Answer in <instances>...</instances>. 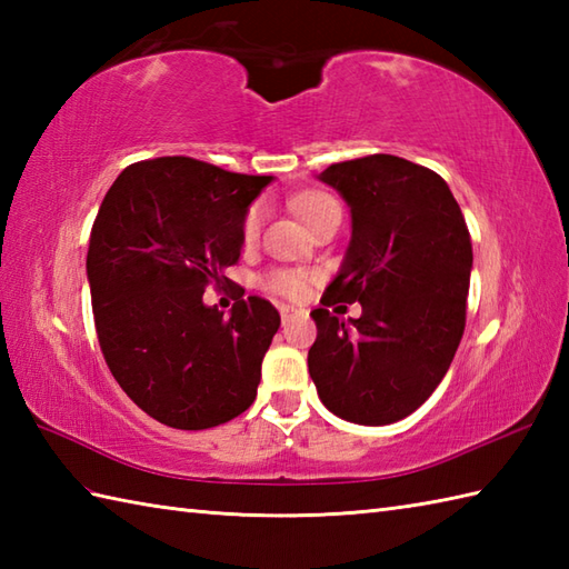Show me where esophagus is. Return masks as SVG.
I'll list each match as a JSON object with an SVG mask.
<instances>
[{
	"mask_svg": "<svg viewBox=\"0 0 569 569\" xmlns=\"http://www.w3.org/2000/svg\"><path fill=\"white\" fill-rule=\"evenodd\" d=\"M278 312H281V320H283V325L288 322V320H291L293 316H296V308H291V306H278Z\"/></svg>",
	"mask_w": 569,
	"mask_h": 569,
	"instance_id": "esophagus-1",
	"label": "esophagus"
}]
</instances>
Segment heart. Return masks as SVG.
<instances>
[{
  "label": "heart",
  "mask_w": 569,
  "mask_h": 569,
  "mask_svg": "<svg viewBox=\"0 0 569 569\" xmlns=\"http://www.w3.org/2000/svg\"><path fill=\"white\" fill-rule=\"evenodd\" d=\"M293 204H296L298 214L306 220V224H312L318 217H322L332 208H340L337 200H332L330 196H322V192H308V196H298L293 200ZM261 224H263V208L257 202V204H251L244 214V220H241V241H244L247 247L259 239ZM259 283L263 291L296 300L306 291L308 273L296 271V269H271L259 278Z\"/></svg>",
  "instance_id": "heart-1"
}]
</instances>
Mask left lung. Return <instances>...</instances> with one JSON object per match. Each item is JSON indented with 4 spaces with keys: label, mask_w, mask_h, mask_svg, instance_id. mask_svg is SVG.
Segmentation results:
<instances>
[{
    "label": "left lung",
    "mask_w": 569,
    "mask_h": 569,
    "mask_svg": "<svg viewBox=\"0 0 569 569\" xmlns=\"http://www.w3.org/2000/svg\"><path fill=\"white\" fill-rule=\"evenodd\" d=\"M322 183L352 210V241L308 352L320 401L337 418L389 426L413 413L450 369L467 322L471 239L445 180L391 153L332 163ZM361 302L345 326L327 310Z\"/></svg>",
    "instance_id": "obj_1"
}]
</instances>
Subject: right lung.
<instances>
[{
    "instance_id": "1",
    "label": "right lung",
    "mask_w": 569,
    "mask_h": 569,
    "mask_svg": "<svg viewBox=\"0 0 569 569\" xmlns=\"http://www.w3.org/2000/svg\"><path fill=\"white\" fill-rule=\"evenodd\" d=\"M271 176L224 171L188 156L127 166L94 217L88 281L112 377L143 413L208 430L257 398L281 316L230 283L233 312L201 303L241 257V220Z\"/></svg>"
}]
</instances>
